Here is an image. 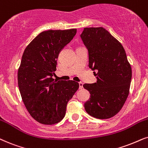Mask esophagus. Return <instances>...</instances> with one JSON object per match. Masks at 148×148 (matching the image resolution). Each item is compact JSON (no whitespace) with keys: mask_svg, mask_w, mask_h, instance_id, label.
Masks as SVG:
<instances>
[{"mask_svg":"<svg viewBox=\"0 0 148 148\" xmlns=\"http://www.w3.org/2000/svg\"><path fill=\"white\" fill-rule=\"evenodd\" d=\"M79 89L83 88V83L82 82H79Z\"/></svg>","mask_w":148,"mask_h":148,"instance_id":"obj_1","label":"esophagus"}]
</instances>
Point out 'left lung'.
<instances>
[{
  "label": "left lung",
  "mask_w": 148,
  "mask_h": 148,
  "mask_svg": "<svg viewBox=\"0 0 148 148\" xmlns=\"http://www.w3.org/2000/svg\"><path fill=\"white\" fill-rule=\"evenodd\" d=\"M80 36L88 50V66L97 79L95 84H84L90 94L84 107L94 118H110L121 110L129 94L131 66L123 46L104 28H84Z\"/></svg>",
  "instance_id": "1"
}]
</instances>
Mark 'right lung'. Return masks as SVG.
<instances>
[{
  "instance_id": "add662e5",
  "label": "right lung",
  "mask_w": 148,
  "mask_h": 148,
  "mask_svg": "<svg viewBox=\"0 0 148 148\" xmlns=\"http://www.w3.org/2000/svg\"><path fill=\"white\" fill-rule=\"evenodd\" d=\"M77 29L49 30L38 34L23 53L18 72L22 101L32 118L43 124L60 122L66 105L79 88L77 82L54 80L59 53Z\"/></svg>"
}]
</instances>
